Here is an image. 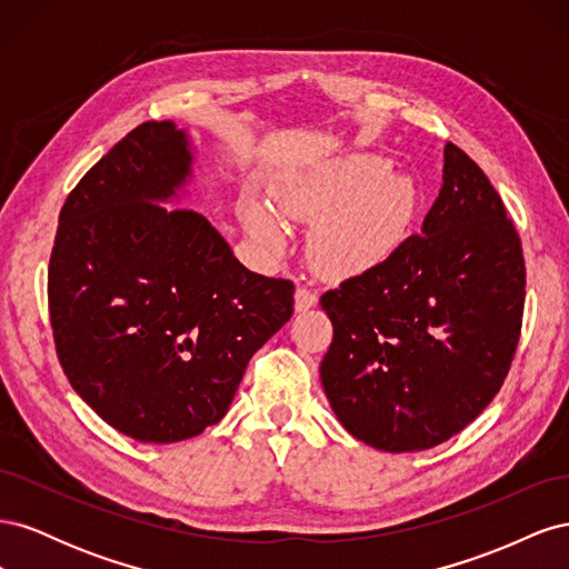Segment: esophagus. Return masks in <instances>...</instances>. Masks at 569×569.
Returning a JSON list of instances; mask_svg holds the SVG:
<instances>
[{
	"label": "esophagus",
	"mask_w": 569,
	"mask_h": 569,
	"mask_svg": "<svg viewBox=\"0 0 569 569\" xmlns=\"http://www.w3.org/2000/svg\"><path fill=\"white\" fill-rule=\"evenodd\" d=\"M316 303H318V295L313 289H308V287L297 289V295H295L297 311H308V308H313Z\"/></svg>",
	"instance_id": "34e87169"
}]
</instances>
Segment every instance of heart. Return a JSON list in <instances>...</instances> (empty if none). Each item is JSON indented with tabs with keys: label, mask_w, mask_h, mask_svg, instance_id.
Here are the masks:
<instances>
[{
	"label": "heart",
	"mask_w": 569,
	"mask_h": 569,
	"mask_svg": "<svg viewBox=\"0 0 569 569\" xmlns=\"http://www.w3.org/2000/svg\"><path fill=\"white\" fill-rule=\"evenodd\" d=\"M274 206L287 218L316 220L308 237L316 268L330 278H351L385 263L406 242L418 192L410 180L389 176L387 161L349 157L289 180ZM244 218L266 251L280 256L287 249V228L263 206L251 203Z\"/></svg>",
	"instance_id": "obj_1"
}]
</instances>
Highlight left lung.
I'll return each instance as SVG.
<instances>
[{
	"label": "left lung",
	"mask_w": 569,
	"mask_h": 569,
	"mask_svg": "<svg viewBox=\"0 0 569 569\" xmlns=\"http://www.w3.org/2000/svg\"><path fill=\"white\" fill-rule=\"evenodd\" d=\"M525 274L503 199L449 142L422 232L320 297L335 327L320 380L339 422L389 453L432 449L468 427L518 351Z\"/></svg>",
	"instance_id": "1"
}]
</instances>
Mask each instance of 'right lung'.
<instances>
[{
	"instance_id": "obj_1",
	"label": "right lung",
	"mask_w": 569,
	"mask_h": 569,
	"mask_svg": "<svg viewBox=\"0 0 569 569\" xmlns=\"http://www.w3.org/2000/svg\"><path fill=\"white\" fill-rule=\"evenodd\" d=\"M189 163L170 120L130 130L66 197L47 272L68 382L147 443L216 425L249 358L295 313V282L247 270L201 213L153 203Z\"/></svg>"
}]
</instances>
